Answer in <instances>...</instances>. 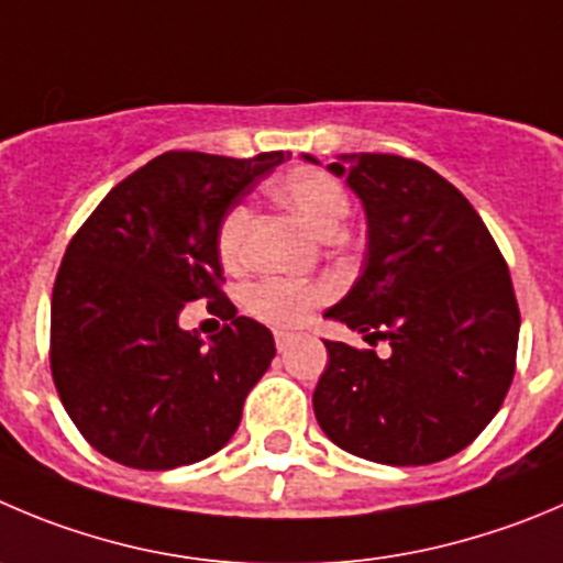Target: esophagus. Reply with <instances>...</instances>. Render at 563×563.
Returning a JSON list of instances; mask_svg holds the SVG:
<instances>
[{"label":"esophagus","mask_w":563,"mask_h":563,"mask_svg":"<svg viewBox=\"0 0 563 563\" xmlns=\"http://www.w3.org/2000/svg\"><path fill=\"white\" fill-rule=\"evenodd\" d=\"M273 336H276V347H278V351H282V353H285L287 347H290L292 334H287V331H276V334H273Z\"/></svg>","instance_id":"34e87169"}]
</instances>
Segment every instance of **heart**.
Instances as JSON below:
<instances>
[{"label":"heart","instance_id":"heart-1","mask_svg":"<svg viewBox=\"0 0 563 563\" xmlns=\"http://www.w3.org/2000/svg\"><path fill=\"white\" fill-rule=\"evenodd\" d=\"M271 196L318 238H336L351 212V198L345 187L331 174L309 168V165H296L278 174L271 181ZM245 229H249L245 205H232L218 221L216 251L227 267H238L243 262ZM325 298H329V290L323 285L267 276L245 290V309L265 323L290 329V325L303 323L309 312Z\"/></svg>","mask_w":563,"mask_h":563}]
</instances>
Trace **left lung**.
Returning <instances> with one entry per match:
<instances>
[{"label":"left lung","mask_w":563,"mask_h":563,"mask_svg":"<svg viewBox=\"0 0 563 563\" xmlns=\"http://www.w3.org/2000/svg\"><path fill=\"white\" fill-rule=\"evenodd\" d=\"M329 170L362 198L367 254L325 318L393 351L382 358L325 340L314 417L367 462H442L489 426L511 387L519 307L508 265L473 205L428 165L342 154Z\"/></svg>","instance_id":"8db88e82"}]
</instances>
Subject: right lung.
I'll return each instance as SVG.
<instances>
[{
    "label": "right lung",
    "instance_id": "obj_1",
    "mask_svg": "<svg viewBox=\"0 0 563 563\" xmlns=\"http://www.w3.org/2000/svg\"><path fill=\"white\" fill-rule=\"evenodd\" d=\"M290 154L165 152L118 181L68 243L52 290V378L101 456L174 470L227 445L273 334L223 296V212ZM228 323L205 343L178 329L187 300Z\"/></svg>",
    "mask_w": 563,
    "mask_h": 563
}]
</instances>
